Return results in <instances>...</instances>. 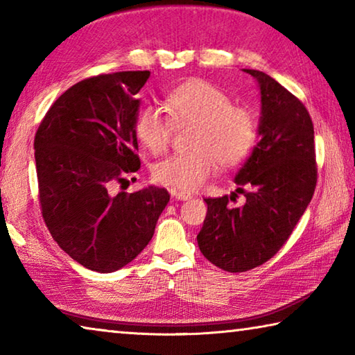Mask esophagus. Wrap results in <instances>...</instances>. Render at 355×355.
I'll return each mask as SVG.
<instances>
[{
  "mask_svg": "<svg viewBox=\"0 0 355 355\" xmlns=\"http://www.w3.org/2000/svg\"><path fill=\"white\" fill-rule=\"evenodd\" d=\"M171 196L173 197V199L175 200H189L191 199V194L189 192H184V191H175V189H172L171 191Z\"/></svg>",
  "mask_w": 355,
  "mask_h": 355,
  "instance_id": "1",
  "label": "esophagus"
}]
</instances>
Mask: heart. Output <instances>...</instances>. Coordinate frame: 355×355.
<instances>
[{
	"instance_id": "heart-1",
	"label": "heart",
	"mask_w": 355,
	"mask_h": 355,
	"mask_svg": "<svg viewBox=\"0 0 355 355\" xmlns=\"http://www.w3.org/2000/svg\"><path fill=\"white\" fill-rule=\"evenodd\" d=\"M166 106L175 123H194L188 153L172 155L153 167V178L167 188L194 192L214 175L218 164L233 167L254 147L258 123L244 106L216 84L189 80L167 95ZM172 120L159 107L146 106L137 114L135 133L148 152L163 153L172 137Z\"/></svg>"
}]
</instances>
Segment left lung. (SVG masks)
Listing matches in <instances>:
<instances>
[{
	"mask_svg": "<svg viewBox=\"0 0 355 355\" xmlns=\"http://www.w3.org/2000/svg\"><path fill=\"white\" fill-rule=\"evenodd\" d=\"M261 95L260 141L235 177L243 207L228 197L205 199L199 249L214 266L244 272L272 258L307 209L316 188L315 131L307 107L266 73L244 69Z\"/></svg>",
	"mask_w": 355,
	"mask_h": 355,
	"instance_id": "left-lung-1",
	"label": "left lung"
}]
</instances>
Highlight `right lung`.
Returning <instances> with one entry per match:
<instances>
[{
  "instance_id": "obj_1",
  "label": "right lung",
  "mask_w": 355,
  "mask_h": 355,
  "mask_svg": "<svg viewBox=\"0 0 355 355\" xmlns=\"http://www.w3.org/2000/svg\"><path fill=\"white\" fill-rule=\"evenodd\" d=\"M150 76L117 71L76 83L45 114L34 137L42 216L65 254L114 272L150 243L169 202L164 188L111 194L141 167L136 97Z\"/></svg>"
}]
</instances>
